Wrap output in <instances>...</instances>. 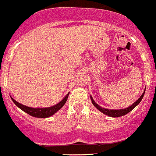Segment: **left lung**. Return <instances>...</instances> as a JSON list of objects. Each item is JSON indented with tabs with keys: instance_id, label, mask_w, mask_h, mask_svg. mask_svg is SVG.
<instances>
[{
	"instance_id": "left-lung-1",
	"label": "left lung",
	"mask_w": 156,
	"mask_h": 156,
	"mask_svg": "<svg viewBox=\"0 0 156 156\" xmlns=\"http://www.w3.org/2000/svg\"><path fill=\"white\" fill-rule=\"evenodd\" d=\"M144 92H145V90L144 91V92H143L142 95H141V97L139 98V99H137V101H136L135 102H134L132 105L130 106H129V107L126 108V109H104V108H102L100 107V106H99L98 104H96V102H95V101L93 100V99H92V97H91V99H92V104L95 106V107L97 108L98 109H99V111L102 112V113H103L104 114L107 115V116H112V117H118V116H123V115L127 114V113H128L129 112H130L131 110H132L133 109H134V107H135L136 106H137V104H139V102H141V99H142L143 96H144Z\"/></svg>"
}]
</instances>
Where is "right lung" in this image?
I'll return each instance as SVG.
<instances>
[{"instance_id":"1","label":"right lung","mask_w":156,"mask_h":156,"mask_svg":"<svg viewBox=\"0 0 156 156\" xmlns=\"http://www.w3.org/2000/svg\"><path fill=\"white\" fill-rule=\"evenodd\" d=\"M68 95H66L65 97L63 99V100H61V102H60L59 103H57V105L54 106H51V107L48 108H31L28 107V106H24V105L21 104L19 102H18L17 101H15V99H13L12 98V101L14 102L15 105H16L18 107L20 108L22 110H23L24 112L27 113L28 114L31 115V116H34V117H40V118H46V117H49V116H52L53 114L57 112L59 109H61L64 104L65 102H67V99H68Z\"/></svg>"}]
</instances>
